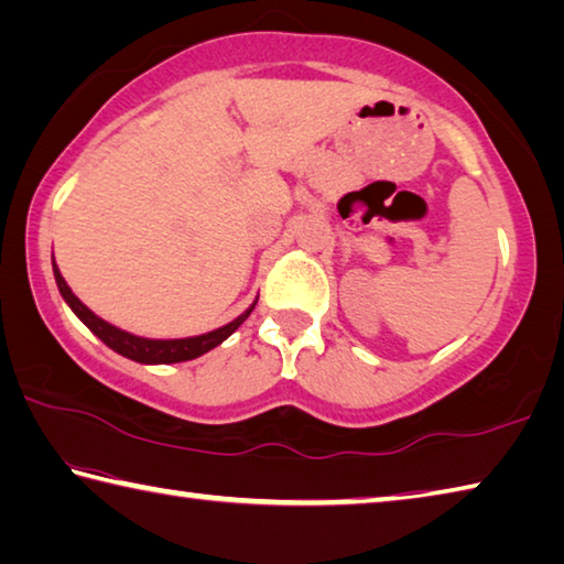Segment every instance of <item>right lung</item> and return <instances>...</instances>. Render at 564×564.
Returning a JSON list of instances; mask_svg holds the SVG:
<instances>
[{"label":"right lung","instance_id":"1","mask_svg":"<svg viewBox=\"0 0 564 564\" xmlns=\"http://www.w3.org/2000/svg\"><path fill=\"white\" fill-rule=\"evenodd\" d=\"M54 279H56V285H59L64 301L69 303V308L84 321V326H87L94 333V336L107 343L111 350H117L119 356L131 358V360H137V362H181V360H194L198 356H204V352L216 348L218 343H224L228 336H231V333L238 326H241V323L248 316H251V311H253V305H256L253 303L251 308L243 313V316H238L236 321L228 323V326L206 333V336L178 338V340H149V338L131 336V333H127V330L113 328V326H109L107 321H101L99 316H94V313L87 308V305H84L72 293L69 285H66L59 269H56V263H54Z\"/></svg>","mask_w":564,"mask_h":564}]
</instances>
